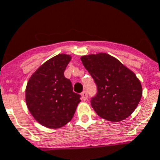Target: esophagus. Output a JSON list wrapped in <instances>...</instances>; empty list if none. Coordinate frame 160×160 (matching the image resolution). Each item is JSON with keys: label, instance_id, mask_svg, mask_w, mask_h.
<instances>
[{"label": "esophagus", "instance_id": "1", "mask_svg": "<svg viewBox=\"0 0 160 160\" xmlns=\"http://www.w3.org/2000/svg\"><path fill=\"white\" fill-rule=\"evenodd\" d=\"M81 96H82V100H87L88 98V93H87V91H83L82 93H81Z\"/></svg>", "mask_w": 160, "mask_h": 160}]
</instances>
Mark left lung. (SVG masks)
<instances>
[{
  "label": "left lung",
  "instance_id": "1",
  "mask_svg": "<svg viewBox=\"0 0 160 160\" xmlns=\"http://www.w3.org/2000/svg\"><path fill=\"white\" fill-rule=\"evenodd\" d=\"M80 59L97 84V95L91 99L97 115L113 122L130 116L142 94L135 73L106 53L90 54Z\"/></svg>",
  "mask_w": 160,
  "mask_h": 160
}]
</instances>
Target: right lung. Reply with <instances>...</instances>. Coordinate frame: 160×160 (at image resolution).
Listing matches in <instances>:
<instances>
[{
	"label": "right lung",
	"mask_w": 160,
	"mask_h": 160,
	"mask_svg": "<svg viewBox=\"0 0 160 160\" xmlns=\"http://www.w3.org/2000/svg\"><path fill=\"white\" fill-rule=\"evenodd\" d=\"M72 56L59 54L31 75L25 90V100L31 115L42 126L56 129L72 119L80 95L72 91L64 72Z\"/></svg>",
	"instance_id": "1"
}]
</instances>
